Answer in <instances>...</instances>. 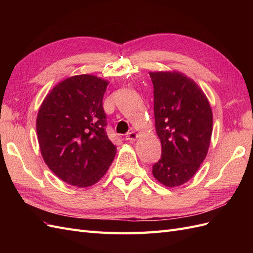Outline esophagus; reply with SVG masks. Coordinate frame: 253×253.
Wrapping results in <instances>:
<instances>
[{
  "label": "esophagus",
  "mask_w": 253,
  "mask_h": 253,
  "mask_svg": "<svg viewBox=\"0 0 253 253\" xmlns=\"http://www.w3.org/2000/svg\"><path fill=\"white\" fill-rule=\"evenodd\" d=\"M137 138H138V134L136 132H129L126 135V139L127 141H135Z\"/></svg>",
  "instance_id": "1"
}]
</instances>
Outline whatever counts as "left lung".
I'll use <instances>...</instances> for the list:
<instances>
[{"mask_svg": "<svg viewBox=\"0 0 253 253\" xmlns=\"http://www.w3.org/2000/svg\"><path fill=\"white\" fill-rule=\"evenodd\" d=\"M162 158L153 166L155 179L168 188L193 177L208 153L213 115L203 89L177 71L150 72Z\"/></svg>", "mask_w": 253, "mask_h": 253, "instance_id": "left-lung-1", "label": "left lung"}]
</instances>
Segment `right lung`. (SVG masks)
<instances>
[{
    "label": "right lung",
    "instance_id": "add662e5",
    "mask_svg": "<svg viewBox=\"0 0 253 253\" xmlns=\"http://www.w3.org/2000/svg\"><path fill=\"white\" fill-rule=\"evenodd\" d=\"M108 84L88 74L66 78L46 95L38 112L41 155L51 172L68 185H95L116 154L104 127L102 99Z\"/></svg>",
    "mask_w": 253,
    "mask_h": 253
}]
</instances>
